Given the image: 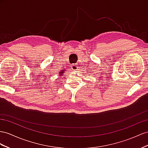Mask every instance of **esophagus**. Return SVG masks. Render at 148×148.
Listing matches in <instances>:
<instances>
[{
    "instance_id": "1",
    "label": "esophagus",
    "mask_w": 148,
    "mask_h": 148,
    "mask_svg": "<svg viewBox=\"0 0 148 148\" xmlns=\"http://www.w3.org/2000/svg\"><path fill=\"white\" fill-rule=\"evenodd\" d=\"M72 69L74 71H76L78 69V65L77 64H74L73 65H72Z\"/></svg>"
}]
</instances>
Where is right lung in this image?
<instances>
[{
  "label": "right lung",
  "mask_w": 148,
  "mask_h": 148,
  "mask_svg": "<svg viewBox=\"0 0 148 148\" xmlns=\"http://www.w3.org/2000/svg\"><path fill=\"white\" fill-rule=\"evenodd\" d=\"M66 72V70L65 69H61L60 71H58V74H59V77H60V78L61 77L62 75H64V74Z\"/></svg>",
  "instance_id": "1"
}]
</instances>
